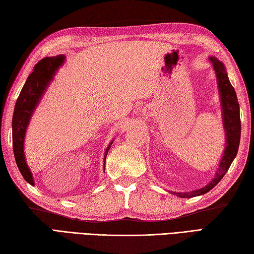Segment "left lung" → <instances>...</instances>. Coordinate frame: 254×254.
I'll return each instance as SVG.
<instances>
[{
  "mask_svg": "<svg viewBox=\"0 0 254 254\" xmlns=\"http://www.w3.org/2000/svg\"><path fill=\"white\" fill-rule=\"evenodd\" d=\"M212 61L214 71L216 73V78L218 83V89L220 95V101H222L223 108V119L224 127L226 131V138H227V146L225 148L224 156L218 167L216 176L210 181L206 187L198 189V190L186 193H175L179 197H193L202 194L207 193L208 191L217 185L222 180V178L226 175L229 167L235 159L237 153H238L239 143H240V133H241V123H240V113H239V102L237 99V95L233 85L230 84L229 78L226 73L224 64L215 58H209Z\"/></svg>",
  "mask_w": 254,
  "mask_h": 254,
  "instance_id": "8db88e82",
  "label": "left lung"
}]
</instances>
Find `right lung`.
<instances>
[{"label": "right lung", "mask_w": 254, "mask_h": 254, "mask_svg": "<svg viewBox=\"0 0 254 254\" xmlns=\"http://www.w3.org/2000/svg\"><path fill=\"white\" fill-rule=\"evenodd\" d=\"M63 61L64 56H58L46 57L38 62L34 69H32L31 74L27 78L17 100H16L12 121L14 156L20 174L23 175L24 179L32 186H34V180H32V176L28 166L26 164L24 155V138L26 128L42 94L46 90L47 86L49 85L50 80L53 78V75H55L58 67L62 65ZM111 144L112 142L110 145ZM110 145L107 147L105 152V164Z\"/></svg>", "instance_id": "1"}]
</instances>
